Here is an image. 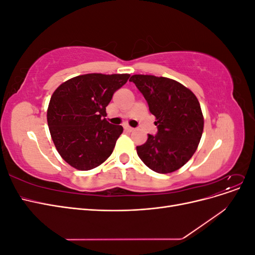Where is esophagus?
<instances>
[{
    "label": "esophagus",
    "mask_w": 255,
    "mask_h": 255,
    "mask_svg": "<svg viewBox=\"0 0 255 255\" xmlns=\"http://www.w3.org/2000/svg\"><path fill=\"white\" fill-rule=\"evenodd\" d=\"M125 129L127 130V132H133V130H134V128H130L129 126H125Z\"/></svg>",
    "instance_id": "1"
}]
</instances>
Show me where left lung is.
Wrapping results in <instances>:
<instances>
[{"mask_svg": "<svg viewBox=\"0 0 255 255\" xmlns=\"http://www.w3.org/2000/svg\"><path fill=\"white\" fill-rule=\"evenodd\" d=\"M133 82L155 116L157 133L136 146L137 154L153 171L170 173L194 155L203 133V115L197 97L182 84L154 75H132Z\"/></svg>", "mask_w": 255, "mask_h": 255, "instance_id": "left-lung-1", "label": "left lung"}]
</instances>
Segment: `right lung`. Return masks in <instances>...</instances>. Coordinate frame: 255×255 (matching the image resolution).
Returning a JSON list of instances; mask_svg holds the SVG:
<instances>
[{
  "label": "right lung",
  "mask_w": 255,
  "mask_h": 255,
  "mask_svg": "<svg viewBox=\"0 0 255 255\" xmlns=\"http://www.w3.org/2000/svg\"><path fill=\"white\" fill-rule=\"evenodd\" d=\"M128 78L129 74H84L54 91L48 126L60 156L73 168L90 170L111 156L123 128L106 121V106Z\"/></svg>",
  "instance_id": "add662e5"
}]
</instances>
